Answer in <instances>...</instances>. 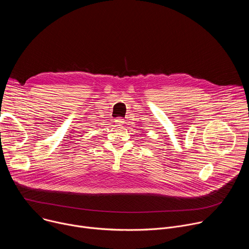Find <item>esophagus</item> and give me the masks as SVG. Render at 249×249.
<instances>
[{
	"instance_id": "34e87169",
	"label": "esophagus",
	"mask_w": 249,
	"mask_h": 249,
	"mask_svg": "<svg viewBox=\"0 0 249 249\" xmlns=\"http://www.w3.org/2000/svg\"><path fill=\"white\" fill-rule=\"evenodd\" d=\"M124 119L123 118H121V117H118V118H116L115 119V123L117 124V125H119V126H121V125H123L124 124Z\"/></svg>"
}]
</instances>
